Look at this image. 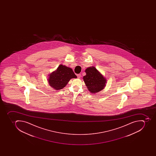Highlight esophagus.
<instances>
[{"instance_id": "obj_1", "label": "esophagus", "mask_w": 156, "mask_h": 156, "mask_svg": "<svg viewBox=\"0 0 156 156\" xmlns=\"http://www.w3.org/2000/svg\"><path fill=\"white\" fill-rule=\"evenodd\" d=\"M77 78H78V79H80V77H81V74H77Z\"/></svg>"}]
</instances>
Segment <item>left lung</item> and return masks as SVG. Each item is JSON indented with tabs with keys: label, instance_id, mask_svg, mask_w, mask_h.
<instances>
[{
	"label": "left lung",
	"instance_id": "1",
	"mask_svg": "<svg viewBox=\"0 0 156 156\" xmlns=\"http://www.w3.org/2000/svg\"><path fill=\"white\" fill-rule=\"evenodd\" d=\"M85 73L86 76H83V79L90 93H96L104 89L107 80L96 68H87Z\"/></svg>",
	"mask_w": 156,
	"mask_h": 156
}]
</instances>
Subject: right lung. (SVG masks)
<instances>
[{"label": "right lung", "instance_id": "1", "mask_svg": "<svg viewBox=\"0 0 156 156\" xmlns=\"http://www.w3.org/2000/svg\"><path fill=\"white\" fill-rule=\"evenodd\" d=\"M49 76L48 83L55 90L62 89L71 79L77 77L71 68L63 65H59L57 70Z\"/></svg>", "mask_w": 156, "mask_h": 156}]
</instances>
